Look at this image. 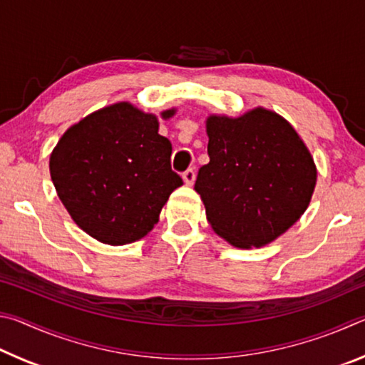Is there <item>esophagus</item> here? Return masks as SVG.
<instances>
[{
  "instance_id": "34e87169",
  "label": "esophagus",
  "mask_w": 365,
  "mask_h": 365,
  "mask_svg": "<svg viewBox=\"0 0 365 365\" xmlns=\"http://www.w3.org/2000/svg\"><path fill=\"white\" fill-rule=\"evenodd\" d=\"M195 178H196V172L193 169H188V170L183 172V180L187 185H193Z\"/></svg>"
}]
</instances>
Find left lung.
Listing matches in <instances>:
<instances>
[{"instance_id": "8db88e82", "label": "left lung", "mask_w": 365, "mask_h": 365, "mask_svg": "<svg viewBox=\"0 0 365 365\" xmlns=\"http://www.w3.org/2000/svg\"><path fill=\"white\" fill-rule=\"evenodd\" d=\"M209 163L197 172L212 230L237 248H261L285 233L309 206L317 170L282 115L256 108L206 120Z\"/></svg>"}]
</instances>
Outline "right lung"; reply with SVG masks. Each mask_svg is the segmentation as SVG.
Returning <instances> with one entry per match:
<instances>
[{"instance_id": "obj_1", "label": "right lung", "mask_w": 365, "mask_h": 365, "mask_svg": "<svg viewBox=\"0 0 365 365\" xmlns=\"http://www.w3.org/2000/svg\"><path fill=\"white\" fill-rule=\"evenodd\" d=\"M158 130L156 115L115 103L67 128L53 150L49 174L59 200L98 242L119 246L143 238L183 185L170 168L172 143Z\"/></svg>"}]
</instances>
